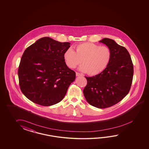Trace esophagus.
<instances>
[{"label": "esophagus", "mask_w": 149, "mask_h": 149, "mask_svg": "<svg viewBox=\"0 0 149 149\" xmlns=\"http://www.w3.org/2000/svg\"><path fill=\"white\" fill-rule=\"evenodd\" d=\"M76 76H82V74L81 73H78V72H76Z\"/></svg>", "instance_id": "34e87169"}]
</instances>
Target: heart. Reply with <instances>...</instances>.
Returning a JSON list of instances; mask_svg holds the SVG:
<instances>
[{"instance_id": "b5f03b06", "label": "heart", "mask_w": 149, "mask_h": 149, "mask_svg": "<svg viewBox=\"0 0 149 149\" xmlns=\"http://www.w3.org/2000/svg\"><path fill=\"white\" fill-rule=\"evenodd\" d=\"M111 49L106 46H100L92 42H84L76 45L75 52L69 48L64 54L68 67L74 68L82 62L79 70L89 76L98 74L108 67L111 61Z\"/></svg>"}]
</instances>
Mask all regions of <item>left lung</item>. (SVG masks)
<instances>
[{
	"label": "left lung",
	"mask_w": 149,
	"mask_h": 149,
	"mask_svg": "<svg viewBox=\"0 0 149 149\" xmlns=\"http://www.w3.org/2000/svg\"><path fill=\"white\" fill-rule=\"evenodd\" d=\"M99 42L111 49V61L101 73L92 77H85L87 84L83 93L89 104L103 109L117 104L128 94L132 84L134 68L126 48L109 38H103Z\"/></svg>",
	"instance_id": "1"
}]
</instances>
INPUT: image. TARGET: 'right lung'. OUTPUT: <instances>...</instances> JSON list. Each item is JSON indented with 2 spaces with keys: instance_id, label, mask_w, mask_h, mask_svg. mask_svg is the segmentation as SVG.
<instances>
[{
  "instance_id": "obj_1",
  "label": "right lung",
  "mask_w": 149,
  "mask_h": 149,
  "mask_svg": "<svg viewBox=\"0 0 149 149\" xmlns=\"http://www.w3.org/2000/svg\"><path fill=\"white\" fill-rule=\"evenodd\" d=\"M70 42L49 37L38 39L27 48L18 69L19 87L33 103L51 106L61 101L76 78L64 58Z\"/></svg>"
}]
</instances>
